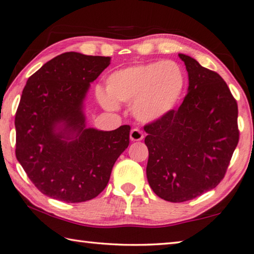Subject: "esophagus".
Here are the masks:
<instances>
[{"label": "esophagus", "instance_id": "1", "mask_svg": "<svg viewBox=\"0 0 254 254\" xmlns=\"http://www.w3.org/2000/svg\"><path fill=\"white\" fill-rule=\"evenodd\" d=\"M143 137H144L143 133L141 132L139 128H133V130L130 133L131 141H140V140H142Z\"/></svg>", "mask_w": 254, "mask_h": 254}]
</instances>
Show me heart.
Masks as SVG:
<instances>
[{"label": "heart", "mask_w": 254, "mask_h": 254, "mask_svg": "<svg viewBox=\"0 0 254 254\" xmlns=\"http://www.w3.org/2000/svg\"><path fill=\"white\" fill-rule=\"evenodd\" d=\"M185 88V75L177 63L170 60L143 63L115 70L106 77L105 91L97 98L107 110L117 103L132 101V113L142 122H153L174 109Z\"/></svg>", "instance_id": "heart-1"}]
</instances>
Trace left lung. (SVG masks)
I'll list each match as a JSON object with an SVG mask.
<instances>
[{"label": "left lung", "instance_id": "1", "mask_svg": "<svg viewBox=\"0 0 254 254\" xmlns=\"http://www.w3.org/2000/svg\"><path fill=\"white\" fill-rule=\"evenodd\" d=\"M179 57L188 71L187 95L178 110L144 126L149 185L171 203L216 187L240 137L238 103L224 79L189 56Z\"/></svg>", "mask_w": 254, "mask_h": 254}]
</instances>
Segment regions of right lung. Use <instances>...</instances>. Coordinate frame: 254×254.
<instances>
[{"label":"right lung","instance_id":"1","mask_svg":"<svg viewBox=\"0 0 254 254\" xmlns=\"http://www.w3.org/2000/svg\"><path fill=\"white\" fill-rule=\"evenodd\" d=\"M111 57L65 53L29 77L15 113V156L42 194L66 203L95 198L130 143V126L85 127L83 101Z\"/></svg>","mask_w":254,"mask_h":254}]
</instances>
